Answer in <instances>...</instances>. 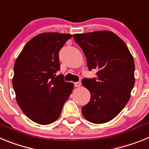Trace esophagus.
Wrapping results in <instances>:
<instances>
[{
    "mask_svg": "<svg viewBox=\"0 0 149 149\" xmlns=\"http://www.w3.org/2000/svg\"><path fill=\"white\" fill-rule=\"evenodd\" d=\"M81 86V82L74 83V86H76V87H80Z\"/></svg>",
    "mask_w": 149,
    "mask_h": 149,
    "instance_id": "34e87169",
    "label": "esophagus"
}]
</instances>
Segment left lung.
Masks as SVG:
<instances>
[{
    "label": "left lung",
    "instance_id": "left-lung-1",
    "mask_svg": "<svg viewBox=\"0 0 149 149\" xmlns=\"http://www.w3.org/2000/svg\"><path fill=\"white\" fill-rule=\"evenodd\" d=\"M89 70L97 69V78L82 80L90 93V101L81 109L84 118L95 124L113 119L131 98L135 83V65L127 46L108 30L74 34Z\"/></svg>",
    "mask_w": 149,
    "mask_h": 149
}]
</instances>
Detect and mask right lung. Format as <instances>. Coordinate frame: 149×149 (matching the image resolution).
Returning a JSON list of instances; mask_svg holds the SVG:
<instances>
[{
	"label": "right lung",
	"instance_id": "obj_1",
	"mask_svg": "<svg viewBox=\"0 0 149 149\" xmlns=\"http://www.w3.org/2000/svg\"><path fill=\"white\" fill-rule=\"evenodd\" d=\"M72 34H38L24 45L14 65L13 86L18 104L30 120L53 123L72 94L74 84L65 82L60 70L59 51Z\"/></svg>",
	"mask_w": 149,
	"mask_h": 149
}]
</instances>
